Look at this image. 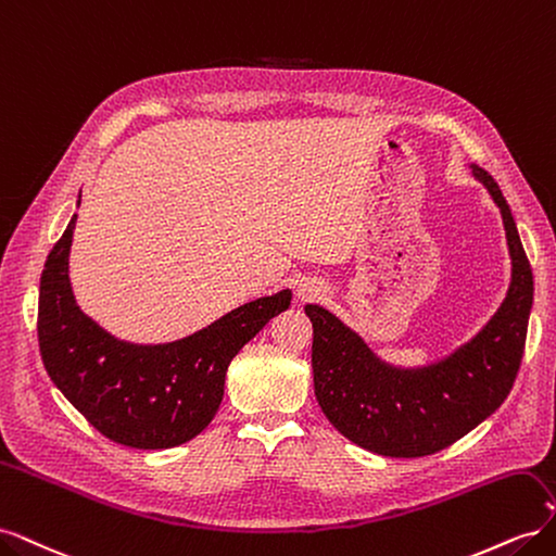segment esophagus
<instances>
[{"instance_id": "1", "label": "esophagus", "mask_w": 556, "mask_h": 556, "mask_svg": "<svg viewBox=\"0 0 556 556\" xmlns=\"http://www.w3.org/2000/svg\"><path fill=\"white\" fill-rule=\"evenodd\" d=\"M319 292L317 285H313V282H299V288H296V294H299V299L301 301H308V299H315Z\"/></svg>"}]
</instances>
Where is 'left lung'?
<instances>
[{"label":"left lung","instance_id":"8db88e82","mask_svg":"<svg viewBox=\"0 0 556 556\" xmlns=\"http://www.w3.org/2000/svg\"><path fill=\"white\" fill-rule=\"evenodd\" d=\"M470 169L501 211L513 260L508 294L473 339L439 362L403 368L382 362L327 308H304L313 323L319 408L348 441L382 457H427L473 431L506 401L525 355L533 306L531 266L496 180L478 164Z\"/></svg>","mask_w":556,"mask_h":556}]
</instances>
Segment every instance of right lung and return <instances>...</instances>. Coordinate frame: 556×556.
I'll use <instances>...</instances> for the list:
<instances>
[{"label":"right lung","instance_id":"add662e5","mask_svg":"<svg viewBox=\"0 0 556 556\" xmlns=\"http://www.w3.org/2000/svg\"><path fill=\"white\" fill-rule=\"evenodd\" d=\"M76 217L50 250L39 285L37 331L50 380L115 443L166 450L192 441L220 408L231 359L268 319L290 308L292 290L248 301L172 343L121 341L76 304L70 280Z\"/></svg>","mask_w":556,"mask_h":556}]
</instances>
